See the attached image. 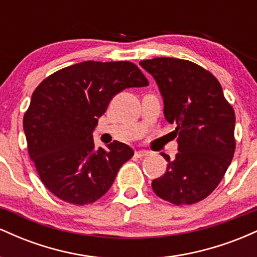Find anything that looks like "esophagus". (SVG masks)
Instances as JSON below:
<instances>
[{"mask_svg":"<svg viewBox=\"0 0 257 257\" xmlns=\"http://www.w3.org/2000/svg\"><path fill=\"white\" fill-rule=\"evenodd\" d=\"M147 155H149V152L145 151V150H139V151L135 152V157H137V158H143Z\"/></svg>","mask_w":257,"mask_h":257,"instance_id":"1","label":"esophagus"}]
</instances>
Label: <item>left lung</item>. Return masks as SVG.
<instances>
[{"label": "left lung", "instance_id": "left-lung-1", "mask_svg": "<svg viewBox=\"0 0 257 257\" xmlns=\"http://www.w3.org/2000/svg\"><path fill=\"white\" fill-rule=\"evenodd\" d=\"M155 78L164 117L175 124L178 153L167 172L152 181L153 192L175 205L208 197L225 175L235 150V114L214 75L188 60L155 58L140 61Z\"/></svg>", "mask_w": 257, "mask_h": 257}]
</instances>
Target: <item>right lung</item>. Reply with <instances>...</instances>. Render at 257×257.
<instances>
[{"label": "right lung", "mask_w": 257, "mask_h": 257, "mask_svg": "<svg viewBox=\"0 0 257 257\" xmlns=\"http://www.w3.org/2000/svg\"><path fill=\"white\" fill-rule=\"evenodd\" d=\"M146 85L144 73L129 61H83L41 82L23 125L31 161L54 196L84 205L110 190L134 151L119 141L95 150L93 132L116 94Z\"/></svg>", "instance_id": "add662e5"}]
</instances>
